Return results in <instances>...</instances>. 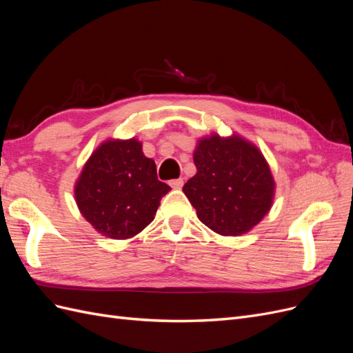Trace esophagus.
<instances>
[{"mask_svg":"<svg viewBox=\"0 0 353 353\" xmlns=\"http://www.w3.org/2000/svg\"><path fill=\"white\" fill-rule=\"evenodd\" d=\"M169 185L172 187V188H181V187L184 185V179H183V178H178V179L169 181Z\"/></svg>","mask_w":353,"mask_h":353,"instance_id":"1","label":"esophagus"}]
</instances>
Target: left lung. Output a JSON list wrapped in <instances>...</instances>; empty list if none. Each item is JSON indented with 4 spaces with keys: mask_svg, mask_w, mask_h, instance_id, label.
Instances as JSON below:
<instances>
[{
    "mask_svg": "<svg viewBox=\"0 0 353 353\" xmlns=\"http://www.w3.org/2000/svg\"><path fill=\"white\" fill-rule=\"evenodd\" d=\"M197 172L183 187L199 219L221 236L248 232L268 213L274 178L262 153L240 137L212 135L194 152Z\"/></svg>",
    "mask_w": 353,
    "mask_h": 353,
    "instance_id": "8db88e82",
    "label": "left lung"
}]
</instances>
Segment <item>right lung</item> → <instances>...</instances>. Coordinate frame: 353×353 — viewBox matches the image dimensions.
<instances>
[{
	"instance_id": "right-lung-1",
	"label": "right lung",
	"mask_w": 353,
	"mask_h": 353,
	"mask_svg": "<svg viewBox=\"0 0 353 353\" xmlns=\"http://www.w3.org/2000/svg\"><path fill=\"white\" fill-rule=\"evenodd\" d=\"M170 187L157 179L154 160L137 140H109L85 163L74 187L83 218L103 236L125 240L154 219Z\"/></svg>"
}]
</instances>
